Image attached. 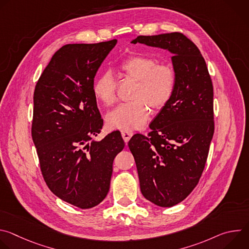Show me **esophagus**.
<instances>
[{
    "instance_id": "1",
    "label": "esophagus",
    "mask_w": 249,
    "mask_h": 249,
    "mask_svg": "<svg viewBox=\"0 0 249 249\" xmlns=\"http://www.w3.org/2000/svg\"><path fill=\"white\" fill-rule=\"evenodd\" d=\"M121 135H122V138H123L125 143H128L129 140H130L131 137L133 136V132H132V131H129V130H122V131H121Z\"/></svg>"
}]
</instances>
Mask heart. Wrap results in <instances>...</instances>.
<instances>
[{"label": "heart", "mask_w": 249, "mask_h": 249, "mask_svg": "<svg viewBox=\"0 0 249 249\" xmlns=\"http://www.w3.org/2000/svg\"><path fill=\"white\" fill-rule=\"evenodd\" d=\"M125 79L136 82L132 101L122 103L106 116L110 128L133 130L143 127L150 117V107L154 111L164 108L170 101L176 87L177 76L174 68L145 54H131L119 64ZM94 96L105 106L117 100L116 79L109 71L98 75L93 83Z\"/></svg>", "instance_id": "1"}]
</instances>
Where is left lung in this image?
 I'll list each match as a JSON object with an SVG mask.
<instances>
[{
  "label": "left lung",
  "mask_w": 249,
  "mask_h": 249,
  "mask_svg": "<svg viewBox=\"0 0 249 249\" xmlns=\"http://www.w3.org/2000/svg\"><path fill=\"white\" fill-rule=\"evenodd\" d=\"M132 43L173 54L177 81L170 101L147 136L135 134L128 143L142 194L160 207H172L193 191L205 168L215 130L213 83L200 50L180 32L140 35Z\"/></svg>",
  "instance_id": "left-lung-1"
}]
</instances>
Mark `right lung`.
<instances>
[{
	"label": "right lung",
	"mask_w": 249,
	"mask_h": 249,
	"mask_svg": "<svg viewBox=\"0 0 249 249\" xmlns=\"http://www.w3.org/2000/svg\"><path fill=\"white\" fill-rule=\"evenodd\" d=\"M116 42L64 45L33 93L31 136L43 178L57 197L81 209L98 205L107 195L114 158L125 146L119 131L92 141L103 126L92 91L94 77Z\"/></svg>",
	"instance_id": "add662e5"
}]
</instances>
